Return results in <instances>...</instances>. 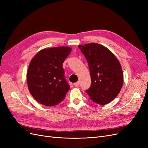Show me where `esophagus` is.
I'll use <instances>...</instances> for the list:
<instances>
[{"instance_id": "obj_1", "label": "esophagus", "mask_w": 148, "mask_h": 148, "mask_svg": "<svg viewBox=\"0 0 148 148\" xmlns=\"http://www.w3.org/2000/svg\"><path fill=\"white\" fill-rule=\"evenodd\" d=\"M79 85V82H77V83H74V86H76V87H78V86Z\"/></svg>"}]
</instances>
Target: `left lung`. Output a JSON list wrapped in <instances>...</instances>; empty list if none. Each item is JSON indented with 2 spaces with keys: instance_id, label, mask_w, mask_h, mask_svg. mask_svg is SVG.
<instances>
[{
  "instance_id": "8db88e82",
  "label": "left lung",
  "mask_w": 148,
  "mask_h": 148,
  "mask_svg": "<svg viewBox=\"0 0 148 148\" xmlns=\"http://www.w3.org/2000/svg\"><path fill=\"white\" fill-rule=\"evenodd\" d=\"M86 58L91 78V85L86 91L97 104L105 105L119 94L123 83V74L119 61L105 46L97 43L78 46Z\"/></svg>"
}]
</instances>
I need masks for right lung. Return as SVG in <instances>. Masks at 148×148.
I'll return each mask as SVG.
<instances>
[{"label":"right lung","mask_w":148,"mask_h":148,"mask_svg":"<svg viewBox=\"0 0 148 148\" xmlns=\"http://www.w3.org/2000/svg\"><path fill=\"white\" fill-rule=\"evenodd\" d=\"M71 51L66 46L43 49L31 59L27 71L28 87L40 104L53 106L65 99L70 87L62 65Z\"/></svg>","instance_id":"add662e5"}]
</instances>
